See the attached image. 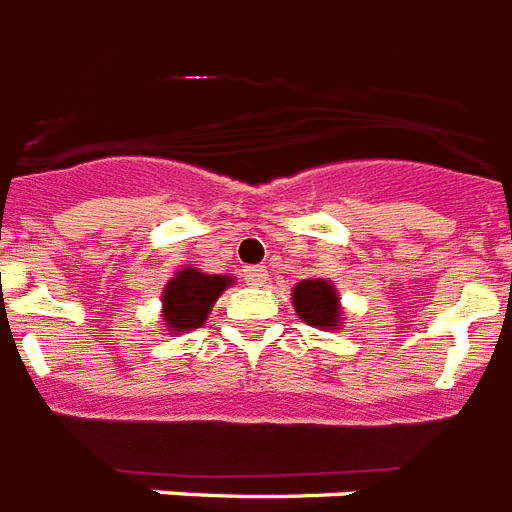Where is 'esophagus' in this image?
<instances>
[{
	"instance_id": "1",
	"label": "esophagus",
	"mask_w": 512,
	"mask_h": 512,
	"mask_svg": "<svg viewBox=\"0 0 512 512\" xmlns=\"http://www.w3.org/2000/svg\"><path fill=\"white\" fill-rule=\"evenodd\" d=\"M267 267H245V282L248 285H253V288H261L264 282H267Z\"/></svg>"
}]
</instances>
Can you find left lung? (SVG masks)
<instances>
[{
    "label": "left lung",
    "mask_w": 512,
    "mask_h": 512,
    "mask_svg": "<svg viewBox=\"0 0 512 512\" xmlns=\"http://www.w3.org/2000/svg\"><path fill=\"white\" fill-rule=\"evenodd\" d=\"M293 306L306 325L322 330L341 327V298L330 280H301L293 288Z\"/></svg>",
    "instance_id": "1"
}]
</instances>
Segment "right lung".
<instances>
[{"label": "right lung", "instance_id": "right-lung-1", "mask_svg": "<svg viewBox=\"0 0 512 512\" xmlns=\"http://www.w3.org/2000/svg\"><path fill=\"white\" fill-rule=\"evenodd\" d=\"M232 277L227 275H206L195 267L179 269L163 288V325L169 333H187L206 322L211 306L224 290L232 285Z\"/></svg>", "mask_w": 512, "mask_h": 512}]
</instances>
